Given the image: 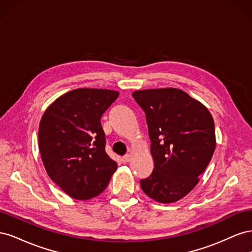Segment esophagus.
Segmentation results:
<instances>
[{
  "label": "esophagus",
  "mask_w": 252,
  "mask_h": 252,
  "mask_svg": "<svg viewBox=\"0 0 252 252\" xmlns=\"http://www.w3.org/2000/svg\"><path fill=\"white\" fill-rule=\"evenodd\" d=\"M131 158H132V157H131V155H129V154H128V155H125V156L123 157V158H122V159H123V162H124V163H128V162L130 161V159H131Z\"/></svg>",
  "instance_id": "1"
}]
</instances>
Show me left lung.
<instances>
[{
	"instance_id": "8db88e82",
	"label": "left lung",
	"mask_w": 252,
	"mask_h": 252,
	"mask_svg": "<svg viewBox=\"0 0 252 252\" xmlns=\"http://www.w3.org/2000/svg\"><path fill=\"white\" fill-rule=\"evenodd\" d=\"M146 114L155 168L140 181L143 191L159 203H173L199 183L216 149L215 122L199 101L177 88L132 94Z\"/></svg>"
}]
</instances>
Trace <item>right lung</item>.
<instances>
[{
	"instance_id": "add662e5",
	"label": "right lung",
	"mask_w": 252,
	"mask_h": 252,
	"mask_svg": "<svg viewBox=\"0 0 252 252\" xmlns=\"http://www.w3.org/2000/svg\"><path fill=\"white\" fill-rule=\"evenodd\" d=\"M118 96L114 90L74 89L58 97L41 119L39 148L45 169L73 199L102 193L117 170L105 151L101 118Z\"/></svg>"
}]
</instances>
